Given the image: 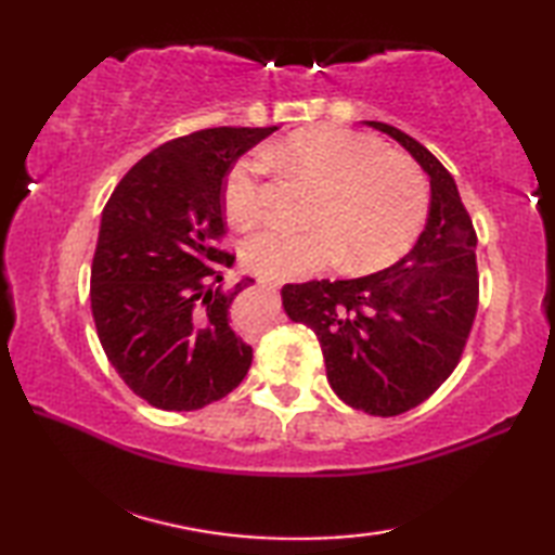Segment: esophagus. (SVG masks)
Segmentation results:
<instances>
[{"instance_id":"obj_1","label":"esophagus","mask_w":555,"mask_h":555,"mask_svg":"<svg viewBox=\"0 0 555 555\" xmlns=\"http://www.w3.org/2000/svg\"><path fill=\"white\" fill-rule=\"evenodd\" d=\"M259 284L267 286L269 291H276V288L284 286V281H281V279H267V276H259Z\"/></svg>"}]
</instances>
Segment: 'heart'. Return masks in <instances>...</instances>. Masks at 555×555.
<instances>
[{
	"mask_svg": "<svg viewBox=\"0 0 555 555\" xmlns=\"http://www.w3.org/2000/svg\"><path fill=\"white\" fill-rule=\"evenodd\" d=\"M284 159L320 188L308 231L269 227L243 245L257 274L300 279L344 262L352 274L379 271L403 257L424 227L429 185L422 169L382 140L338 126L305 128L264 152ZM264 155L253 152L231 164L223 179V207L235 227L264 217Z\"/></svg>",
	"mask_w": 555,
	"mask_h": 555,
	"instance_id": "heart-1",
	"label": "heart"
}]
</instances>
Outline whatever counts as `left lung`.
<instances>
[{"label":"left lung","mask_w":555,"mask_h":555,"mask_svg":"<svg viewBox=\"0 0 555 555\" xmlns=\"http://www.w3.org/2000/svg\"><path fill=\"white\" fill-rule=\"evenodd\" d=\"M367 126L398 140L429 173L427 227L393 267L286 284L281 302L320 338L336 396L367 415L396 417L424 403L463 358L479 305L477 231L453 176L427 147L396 126Z\"/></svg>","instance_id":"1"}]
</instances>
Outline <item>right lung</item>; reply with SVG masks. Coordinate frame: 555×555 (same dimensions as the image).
<instances>
[{"label":"right lung","instance_id":"obj_1","mask_svg":"<svg viewBox=\"0 0 555 555\" xmlns=\"http://www.w3.org/2000/svg\"><path fill=\"white\" fill-rule=\"evenodd\" d=\"M267 128H205L133 164L102 211L90 308L104 356L159 410H199L229 396L253 364L231 302L253 279L223 286V179Z\"/></svg>","mask_w":555,"mask_h":555}]
</instances>
